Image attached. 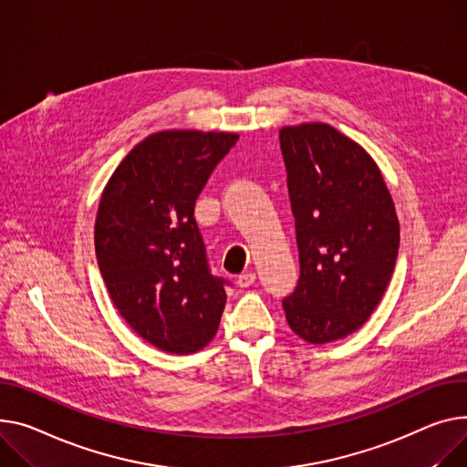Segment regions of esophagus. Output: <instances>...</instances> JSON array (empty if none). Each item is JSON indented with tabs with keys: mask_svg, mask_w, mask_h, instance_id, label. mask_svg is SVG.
Listing matches in <instances>:
<instances>
[{
	"mask_svg": "<svg viewBox=\"0 0 467 467\" xmlns=\"http://www.w3.org/2000/svg\"><path fill=\"white\" fill-rule=\"evenodd\" d=\"M254 282H255V272H252V270L242 272L236 279V284H238L240 289H247L250 285H254Z\"/></svg>",
	"mask_w": 467,
	"mask_h": 467,
	"instance_id": "34e87169",
	"label": "esophagus"
}]
</instances>
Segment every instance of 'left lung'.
I'll use <instances>...</instances> for the list:
<instances>
[{
	"label": "left lung",
	"mask_w": 467,
	"mask_h": 467,
	"mask_svg": "<svg viewBox=\"0 0 467 467\" xmlns=\"http://www.w3.org/2000/svg\"><path fill=\"white\" fill-rule=\"evenodd\" d=\"M300 277L284 298L295 334L328 344L374 314L396 265L400 223L379 167L328 123L279 130Z\"/></svg>",
	"instance_id": "obj_1"
}]
</instances>
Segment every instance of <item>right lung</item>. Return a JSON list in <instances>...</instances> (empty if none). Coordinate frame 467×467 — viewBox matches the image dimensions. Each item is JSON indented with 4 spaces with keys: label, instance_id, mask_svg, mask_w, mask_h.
<instances>
[{
    "label": "right lung",
    "instance_id": "add662e5",
    "mask_svg": "<svg viewBox=\"0 0 467 467\" xmlns=\"http://www.w3.org/2000/svg\"><path fill=\"white\" fill-rule=\"evenodd\" d=\"M236 140L153 133L123 158L101 195L96 255L109 295L128 325L165 353H197L220 327L229 282L212 275L193 213Z\"/></svg>",
    "mask_w": 467,
    "mask_h": 467
}]
</instances>
